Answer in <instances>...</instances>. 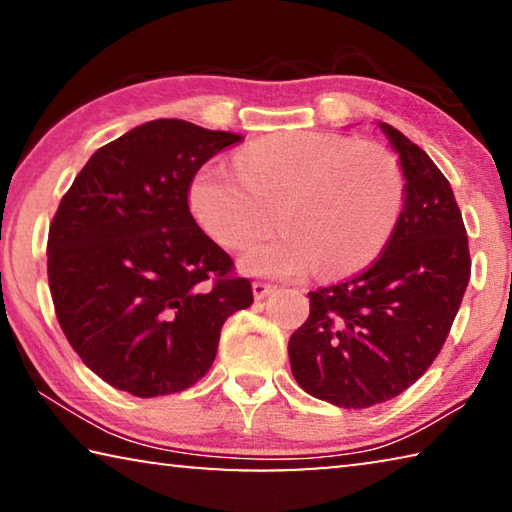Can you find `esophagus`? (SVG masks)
Segmentation results:
<instances>
[{"label": "esophagus", "instance_id": "34e87169", "mask_svg": "<svg viewBox=\"0 0 512 512\" xmlns=\"http://www.w3.org/2000/svg\"><path fill=\"white\" fill-rule=\"evenodd\" d=\"M273 291L271 284H264V282H253V296L255 300H264L268 293Z\"/></svg>", "mask_w": 512, "mask_h": 512}]
</instances>
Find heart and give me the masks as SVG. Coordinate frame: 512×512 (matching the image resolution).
I'll return each mask as SVG.
<instances>
[{"instance_id":"obj_1","label":"heart","mask_w":512,"mask_h":512,"mask_svg":"<svg viewBox=\"0 0 512 512\" xmlns=\"http://www.w3.org/2000/svg\"><path fill=\"white\" fill-rule=\"evenodd\" d=\"M239 173L205 167L189 187L196 223L216 244H250L241 268L264 277H341L386 248L404 203L400 167L384 149L336 133L273 135L239 155Z\"/></svg>"}]
</instances>
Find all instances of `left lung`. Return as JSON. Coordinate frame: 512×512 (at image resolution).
Listing matches in <instances>:
<instances>
[{
	"mask_svg": "<svg viewBox=\"0 0 512 512\" xmlns=\"http://www.w3.org/2000/svg\"><path fill=\"white\" fill-rule=\"evenodd\" d=\"M397 153L404 205L368 271L309 291V318L291 334L302 391L343 409H368L415 384L438 357L470 282V250L452 187L397 128L377 121Z\"/></svg>",
	"mask_w": 512,
	"mask_h": 512,
	"instance_id": "1",
	"label": "left lung"
}]
</instances>
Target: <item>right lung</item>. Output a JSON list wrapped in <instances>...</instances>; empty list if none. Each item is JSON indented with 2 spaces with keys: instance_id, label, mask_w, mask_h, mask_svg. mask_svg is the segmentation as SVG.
<instances>
[{
  "instance_id": "right-lung-1",
  "label": "right lung",
  "mask_w": 512,
  "mask_h": 512,
  "mask_svg": "<svg viewBox=\"0 0 512 512\" xmlns=\"http://www.w3.org/2000/svg\"><path fill=\"white\" fill-rule=\"evenodd\" d=\"M239 133L155 119L92 155L49 228L58 323L94 375L137 397L194 386L228 316L253 305L189 212L196 171Z\"/></svg>"
}]
</instances>
